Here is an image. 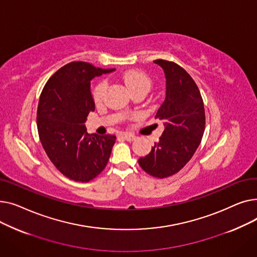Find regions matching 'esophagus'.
<instances>
[{
  "mask_svg": "<svg viewBox=\"0 0 257 257\" xmlns=\"http://www.w3.org/2000/svg\"><path fill=\"white\" fill-rule=\"evenodd\" d=\"M120 137L128 142H132L133 140H136V136H133V134H130V133H121Z\"/></svg>",
  "mask_w": 257,
  "mask_h": 257,
  "instance_id": "esophagus-1",
  "label": "esophagus"
}]
</instances>
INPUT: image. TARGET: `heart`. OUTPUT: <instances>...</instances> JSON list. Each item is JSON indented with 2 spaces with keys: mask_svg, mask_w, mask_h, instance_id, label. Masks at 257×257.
I'll use <instances>...</instances> for the list:
<instances>
[{
  "mask_svg": "<svg viewBox=\"0 0 257 257\" xmlns=\"http://www.w3.org/2000/svg\"><path fill=\"white\" fill-rule=\"evenodd\" d=\"M121 81L127 87V89L133 93L137 91H145L148 92L151 88L152 82L151 79L148 77L145 73L138 71V70H131L126 72L121 76ZM107 91V83L106 81H101L92 90V97L96 103H101L104 100V97Z\"/></svg>",
  "mask_w": 257,
  "mask_h": 257,
  "instance_id": "b5f03b06",
  "label": "heart"
}]
</instances>
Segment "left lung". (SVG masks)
<instances>
[{
	"label": "left lung",
	"mask_w": 257,
	"mask_h": 257,
	"mask_svg": "<svg viewBox=\"0 0 257 257\" xmlns=\"http://www.w3.org/2000/svg\"><path fill=\"white\" fill-rule=\"evenodd\" d=\"M154 62L166 76V99L155 115L164 121L165 131L139 164L151 176L166 178L179 172L195 154L205 129V111L200 90L184 69L168 60Z\"/></svg>",
	"instance_id": "left-lung-1"
}]
</instances>
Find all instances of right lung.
I'll list each match as a JSON object with an SVG mask.
<instances>
[{
    "label": "right lung",
    "instance_id": "1",
    "mask_svg": "<svg viewBox=\"0 0 257 257\" xmlns=\"http://www.w3.org/2000/svg\"><path fill=\"white\" fill-rule=\"evenodd\" d=\"M113 71L82 61L67 63L49 79L40 94V143L53 165L74 181L96 178L109 160L115 136L89 134L84 123L94 110L90 81Z\"/></svg>",
    "mask_w": 257,
    "mask_h": 257
}]
</instances>
